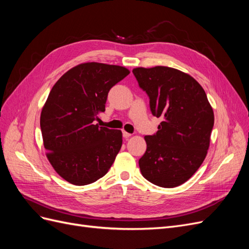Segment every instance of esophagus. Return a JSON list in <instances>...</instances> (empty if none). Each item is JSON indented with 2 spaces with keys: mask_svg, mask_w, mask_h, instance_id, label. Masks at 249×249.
<instances>
[{
  "mask_svg": "<svg viewBox=\"0 0 249 249\" xmlns=\"http://www.w3.org/2000/svg\"><path fill=\"white\" fill-rule=\"evenodd\" d=\"M123 136H124V138H129V137H131V136H132V134H130V133H127V132L124 131V132H123Z\"/></svg>",
  "mask_w": 249,
  "mask_h": 249,
  "instance_id": "obj_1",
  "label": "esophagus"
}]
</instances>
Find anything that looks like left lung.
Masks as SVG:
<instances>
[{"instance_id": "obj_1", "label": "left lung", "mask_w": 249, "mask_h": 249, "mask_svg": "<svg viewBox=\"0 0 249 249\" xmlns=\"http://www.w3.org/2000/svg\"><path fill=\"white\" fill-rule=\"evenodd\" d=\"M133 73L149 97L153 115L163 119L156 134L144 137L142 176L163 188L182 185L196 172L209 149L214 113L207 94L196 80L171 67H137Z\"/></svg>"}]
</instances>
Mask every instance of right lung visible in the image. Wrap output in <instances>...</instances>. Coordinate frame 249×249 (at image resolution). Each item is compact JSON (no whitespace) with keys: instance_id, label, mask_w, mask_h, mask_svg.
<instances>
[{"instance_id":"1","label":"right lung","mask_w":249,"mask_h":249,"mask_svg":"<svg viewBox=\"0 0 249 249\" xmlns=\"http://www.w3.org/2000/svg\"><path fill=\"white\" fill-rule=\"evenodd\" d=\"M130 71L97 62L72 67L53 86L40 115L47 157L67 182L84 186L104 177L123 144V133L94 122L109 90Z\"/></svg>"}]
</instances>
